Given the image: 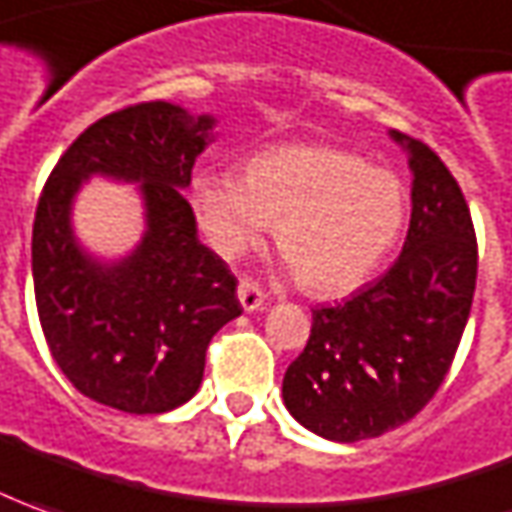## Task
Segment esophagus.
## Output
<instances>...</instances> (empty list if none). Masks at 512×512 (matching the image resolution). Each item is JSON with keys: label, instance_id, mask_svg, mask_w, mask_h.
Instances as JSON below:
<instances>
[{"label": "esophagus", "instance_id": "1", "mask_svg": "<svg viewBox=\"0 0 512 512\" xmlns=\"http://www.w3.org/2000/svg\"><path fill=\"white\" fill-rule=\"evenodd\" d=\"M238 300H241L243 311H260L266 305V294H263V288L255 280L243 277L241 283H238Z\"/></svg>", "mask_w": 512, "mask_h": 512}]
</instances>
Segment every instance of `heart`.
Wrapping results in <instances>:
<instances>
[{
	"mask_svg": "<svg viewBox=\"0 0 512 512\" xmlns=\"http://www.w3.org/2000/svg\"><path fill=\"white\" fill-rule=\"evenodd\" d=\"M406 187L364 156L322 142L260 151L241 176L201 173L193 207L212 249L238 257L274 227V246L308 294L361 285L401 238Z\"/></svg>",
	"mask_w": 512,
	"mask_h": 512,
	"instance_id": "b5f03b06",
	"label": "heart"
}]
</instances>
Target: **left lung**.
<instances>
[{
  "instance_id": "obj_1",
  "label": "left lung",
  "mask_w": 512,
  "mask_h": 512,
  "mask_svg": "<svg viewBox=\"0 0 512 512\" xmlns=\"http://www.w3.org/2000/svg\"><path fill=\"white\" fill-rule=\"evenodd\" d=\"M392 137L415 173L401 257L347 302L316 308L283 378L288 412L336 443L398 429L437 395L474 302L479 255L460 184L426 142Z\"/></svg>"
}]
</instances>
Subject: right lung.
Returning <instances> with one entry per match:
<instances>
[{
  "label": "right lung",
  "mask_w": 512,
  "mask_h": 512,
  "mask_svg": "<svg viewBox=\"0 0 512 512\" xmlns=\"http://www.w3.org/2000/svg\"><path fill=\"white\" fill-rule=\"evenodd\" d=\"M210 131L212 117L165 100L111 111L66 148L38 198L33 288L47 347L81 395L128 415L190 401L212 336L241 316L238 280L198 241L182 196ZM92 172L143 182L149 232L117 267L71 241L68 204Z\"/></svg>",
  "instance_id": "add662e5"
}]
</instances>
